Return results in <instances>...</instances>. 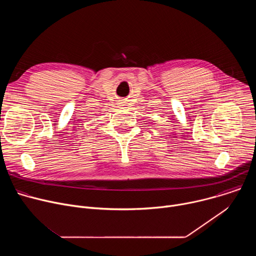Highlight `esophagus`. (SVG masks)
Listing matches in <instances>:
<instances>
[{"label": "esophagus", "instance_id": "obj_1", "mask_svg": "<svg viewBox=\"0 0 256 256\" xmlns=\"http://www.w3.org/2000/svg\"><path fill=\"white\" fill-rule=\"evenodd\" d=\"M120 104H122V106H124V102H122Z\"/></svg>", "mask_w": 256, "mask_h": 256}]
</instances>
